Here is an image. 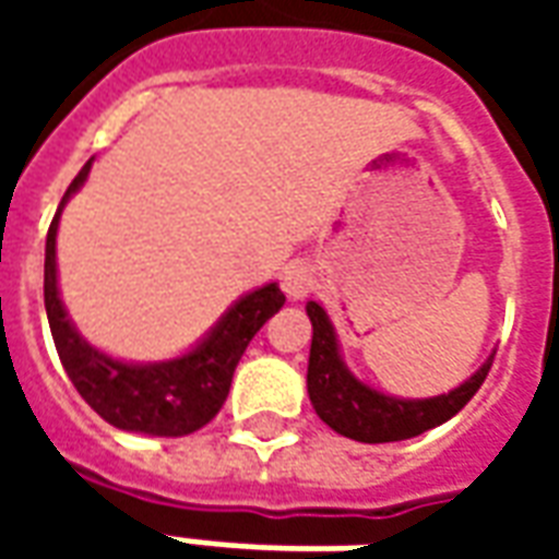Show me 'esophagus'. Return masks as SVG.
Instances as JSON below:
<instances>
[{
  "instance_id": "1",
  "label": "esophagus",
  "mask_w": 559,
  "mask_h": 559,
  "mask_svg": "<svg viewBox=\"0 0 559 559\" xmlns=\"http://www.w3.org/2000/svg\"><path fill=\"white\" fill-rule=\"evenodd\" d=\"M317 284V275H314V266L311 263H290L287 272H284V281H281V287L284 293L290 296V299H305L308 293L314 290Z\"/></svg>"
}]
</instances>
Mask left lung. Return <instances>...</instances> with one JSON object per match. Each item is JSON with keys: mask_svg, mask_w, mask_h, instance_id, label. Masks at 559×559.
<instances>
[{"mask_svg": "<svg viewBox=\"0 0 559 559\" xmlns=\"http://www.w3.org/2000/svg\"><path fill=\"white\" fill-rule=\"evenodd\" d=\"M311 317V356H308V395L320 419L341 437H350L359 443H395L411 440L419 433L443 425L467 404L485 377L491 371L493 356H488L476 374L461 386L433 395V399H395L386 392H377L362 380L350 374V368L341 359L338 335L329 323V314L317 302L305 305Z\"/></svg>", "mask_w": 559, "mask_h": 559, "instance_id": "left-lung-1", "label": "left lung"}]
</instances>
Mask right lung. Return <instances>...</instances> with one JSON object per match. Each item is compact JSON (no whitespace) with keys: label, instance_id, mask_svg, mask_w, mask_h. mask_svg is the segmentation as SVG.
I'll return each instance as SVG.
<instances>
[{"label":"right lung","instance_id":"add662e5","mask_svg":"<svg viewBox=\"0 0 559 559\" xmlns=\"http://www.w3.org/2000/svg\"><path fill=\"white\" fill-rule=\"evenodd\" d=\"M90 170L92 160H86L83 170L74 176V182L68 185L66 197L56 209L53 224L47 230V248H44V308H47L62 368L80 392V399L104 421H110L122 431L152 433V437L194 433L197 428L215 419V413L224 407L233 371L242 359L245 347L251 344L269 317L278 314L284 293L278 290V284H266L260 290L248 293L221 317L194 350L167 362H122L92 347L68 320L66 305L59 299V281H56L59 215L71 194H78L80 185L86 182Z\"/></svg>","mask_w":559,"mask_h":559}]
</instances>
